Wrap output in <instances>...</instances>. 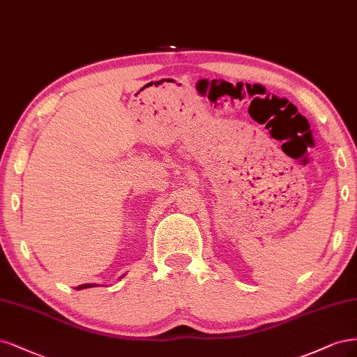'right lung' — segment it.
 Here are the masks:
<instances>
[{
    "instance_id": "obj_1",
    "label": "right lung",
    "mask_w": 357,
    "mask_h": 357,
    "mask_svg": "<svg viewBox=\"0 0 357 357\" xmlns=\"http://www.w3.org/2000/svg\"><path fill=\"white\" fill-rule=\"evenodd\" d=\"M95 286H98V284H95V283H87V284H79V286H77L75 289H86V287H95Z\"/></svg>"
}]
</instances>
